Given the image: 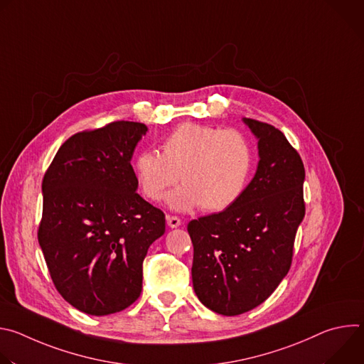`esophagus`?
<instances>
[{
	"instance_id": "34e87169",
	"label": "esophagus",
	"mask_w": 364,
	"mask_h": 364,
	"mask_svg": "<svg viewBox=\"0 0 364 364\" xmlns=\"http://www.w3.org/2000/svg\"><path fill=\"white\" fill-rule=\"evenodd\" d=\"M181 223H183L181 219H178L177 216H167V225H168L171 229L181 226Z\"/></svg>"
}]
</instances>
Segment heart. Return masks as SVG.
<instances>
[{"label":"heart","instance_id":"heart-1","mask_svg":"<svg viewBox=\"0 0 364 364\" xmlns=\"http://www.w3.org/2000/svg\"><path fill=\"white\" fill-rule=\"evenodd\" d=\"M252 167V149L240 132L210 125L183 124L154 149L136 155L134 171L142 194L160 201L167 190L174 210L200 205L204 212H222L242 196Z\"/></svg>","mask_w":364,"mask_h":364}]
</instances>
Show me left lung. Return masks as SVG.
Wrapping results in <instances>:
<instances>
[{
  "mask_svg": "<svg viewBox=\"0 0 364 364\" xmlns=\"http://www.w3.org/2000/svg\"><path fill=\"white\" fill-rule=\"evenodd\" d=\"M257 138L255 177L226 210L191 220L193 288L203 305L239 316L262 304L291 268L305 216V170L275 127L243 118Z\"/></svg>",
  "mask_w": 364,
  "mask_h": 364,
  "instance_id": "8db88e82",
  "label": "left lung"
}]
</instances>
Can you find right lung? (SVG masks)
Masks as SVG:
<instances>
[{"mask_svg":"<svg viewBox=\"0 0 364 364\" xmlns=\"http://www.w3.org/2000/svg\"><path fill=\"white\" fill-rule=\"evenodd\" d=\"M148 128L118 121L72 135L47 168L38 243L59 294L90 316L134 304L164 213L138 193L131 159Z\"/></svg>","mask_w":364,"mask_h":364,"instance_id":"right-lung-1","label":"right lung"}]
</instances>
